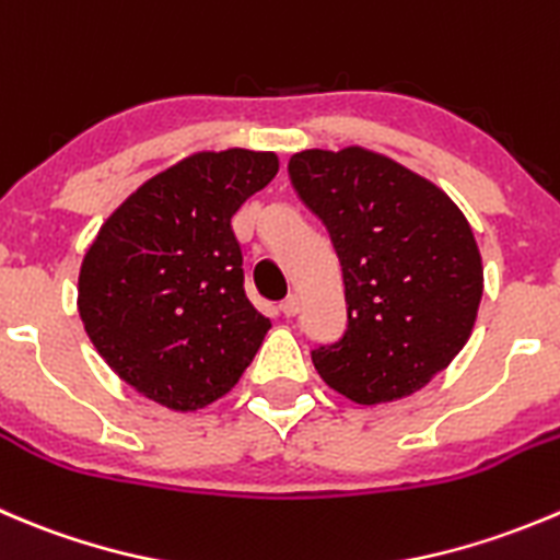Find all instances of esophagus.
Instances as JSON below:
<instances>
[{
  "instance_id": "obj_1",
  "label": "esophagus",
  "mask_w": 560,
  "mask_h": 560,
  "mask_svg": "<svg viewBox=\"0 0 560 560\" xmlns=\"http://www.w3.org/2000/svg\"><path fill=\"white\" fill-rule=\"evenodd\" d=\"M279 308H281V314H284V317H295V314L301 312V298L290 295L284 303H281Z\"/></svg>"
}]
</instances>
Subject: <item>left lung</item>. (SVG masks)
Here are the masks:
<instances>
[{"label": "left lung", "mask_w": 560, "mask_h": 560, "mask_svg": "<svg viewBox=\"0 0 560 560\" xmlns=\"http://www.w3.org/2000/svg\"><path fill=\"white\" fill-rule=\"evenodd\" d=\"M290 177L341 265L347 330L312 352L319 377L358 405L424 388L474 334L485 268L443 188L383 153L301 150Z\"/></svg>", "instance_id": "8db88e82"}]
</instances>
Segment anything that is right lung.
<instances>
[{"mask_svg": "<svg viewBox=\"0 0 560 560\" xmlns=\"http://www.w3.org/2000/svg\"><path fill=\"white\" fill-rule=\"evenodd\" d=\"M279 172L259 150H199L136 188L79 270L86 336L122 383L175 412L230 394L270 319L243 292L232 215Z\"/></svg>", "mask_w": 560, "mask_h": 560, "instance_id": "1", "label": "right lung"}]
</instances>
